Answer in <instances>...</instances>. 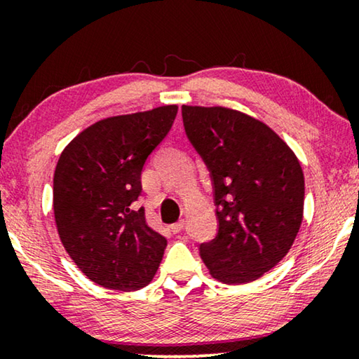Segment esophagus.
<instances>
[{
  "label": "esophagus",
  "instance_id": "34e87169",
  "mask_svg": "<svg viewBox=\"0 0 359 359\" xmlns=\"http://www.w3.org/2000/svg\"><path fill=\"white\" fill-rule=\"evenodd\" d=\"M183 229H184V220H178V222L171 224V232L173 233H180Z\"/></svg>",
  "mask_w": 359,
  "mask_h": 359
}]
</instances>
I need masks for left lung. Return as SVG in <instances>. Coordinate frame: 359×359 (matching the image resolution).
<instances>
[{
	"label": "left lung",
	"mask_w": 359,
	"mask_h": 359,
	"mask_svg": "<svg viewBox=\"0 0 359 359\" xmlns=\"http://www.w3.org/2000/svg\"><path fill=\"white\" fill-rule=\"evenodd\" d=\"M181 109L186 134L212 175L217 205L219 233L201 243V258L220 283H252L286 257L301 229V163L271 127L242 111Z\"/></svg>",
	"instance_id": "1"
}]
</instances>
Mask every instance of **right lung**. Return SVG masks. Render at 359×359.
Segmentation results:
<instances>
[{
    "instance_id": "obj_1",
    "label": "right lung",
    "mask_w": 359,
    "mask_h": 359,
    "mask_svg": "<svg viewBox=\"0 0 359 359\" xmlns=\"http://www.w3.org/2000/svg\"><path fill=\"white\" fill-rule=\"evenodd\" d=\"M178 106L111 116L83 129L60 154L53 215L67 253L91 281L137 291L154 279L166 238L134 209L147 156L165 139Z\"/></svg>"
}]
</instances>
